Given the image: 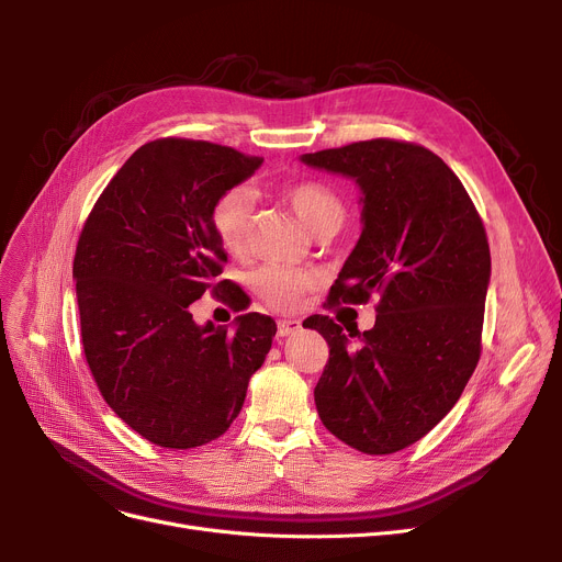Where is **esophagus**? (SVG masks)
<instances>
[{
  "label": "esophagus",
  "instance_id": "1",
  "mask_svg": "<svg viewBox=\"0 0 562 562\" xmlns=\"http://www.w3.org/2000/svg\"><path fill=\"white\" fill-rule=\"evenodd\" d=\"M296 330H301V321H291V318L278 321V337H280V339L293 335Z\"/></svg>",
  "mask_w": 562,
  "mask_h": 562
}]
</instances>
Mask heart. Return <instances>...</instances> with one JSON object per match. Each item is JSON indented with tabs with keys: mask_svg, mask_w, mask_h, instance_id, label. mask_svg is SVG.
Segmentation results:
<instances>
[{
	"mask_svg": "<svg viewBox=\"0 0 562 562\" xmlns=\"http://www.w3.org/2000/svg\"><path fill=\"white\" fill-rule=\"evenodd\" d=\"M284 198L293 212L316 236L337 234L348 216L346 202L339 193L318 180H299L284 187ZM255 193L246 184L225 189L212 204V229L227 252L239 255L246 250L252 221ZM321 276L312 269H291V266H261L252 273V286L266 307L289 314L296 312L305 293L316 289Z\"/></svg>",
	"mask_w": 562,
	"mask_h": 562,
	"instance_id": "b5f03b06",
	"label": "heart"
}]
</instances>
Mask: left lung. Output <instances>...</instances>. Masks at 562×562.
Returning <instances> with one entry per match:
<instances>
[{
    "label": "left lung",
    "mask_w": 562,
    "mask_h": 562,
    "mask_svg": "<svg viewBox=\"0 0 562 562\" xmlns=\"http://www.w3.org/2000/svg\"><path fill=\"white\" fill-rule=\"evenodd\" d=\"M303 161L356 177L364 193V229L328 310L380 299L364 333L323 314L305 321L330 348L318 417L350 449L396 453L449 415L481 360L485 225L458 175L419 143L369 138Z\"/></svg>",
    "instance_id": "1"
}]
</instances>
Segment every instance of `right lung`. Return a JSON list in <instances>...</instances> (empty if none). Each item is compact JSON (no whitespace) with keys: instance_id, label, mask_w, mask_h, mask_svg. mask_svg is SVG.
<instances>
[{"instance_id":"right-lung-1","label":"right lung","mask_w":562,"mask_h":562,"mask_svg":"<svg viewBox=\"0 0 562 562\" xmlns=\"http://www.w3.org/2000/svg\"><path fill=\"white\" fill-rule=\"evenodd\" d=\"M261 157L166 136L140 145L88 214L72 261L83 356L106 405L164 449H195L239 417L276 321L244 314L236 328L195 326L191 303L212 291L248 310L212 229V204Z\"/></svg>"}]
</instances>
